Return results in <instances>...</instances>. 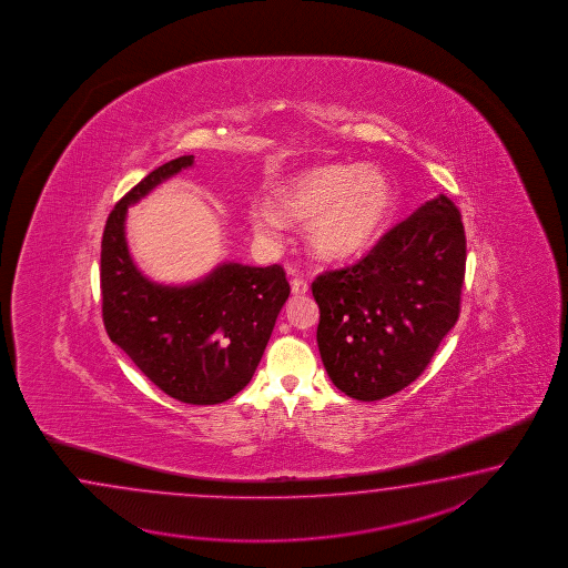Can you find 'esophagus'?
Segmentation results:
<instances>
[{"label": "esophagus", "mask_w": 568, "mask_h": 568, "mask_svg": "<svg viewBox=\"0 0 568 568\" xmlns=\"http://www.w3.org/2000/svg\"><path fill=\"white\" fill-rule=\"evenodd\" d=\"M290 286H292V292H294L296 296H302V294L308 292V282L304 278H298V276L290 280Z\"/></svg>", "instance_id": "esophagus-1"}]
</instances>
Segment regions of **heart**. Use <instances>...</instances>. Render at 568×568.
<instances>
[{
  "label": "heart",
  "instance_id": "heart-1",
  "mask_svg": "<svg viewBox=\"0 0 568 568\" xmlns=\"http://www.w3.org/2000/svg\"><path fill=\"white\" fill-rule=\"evenodd\" d=\"M394 205L386 174L374 166L318 164L292 174L255 206L250 221L264 237H276L282 221H306L314 254L347 260L369 247Z\"/></svg>",
  "mask_w": 568,
  "mask_h": 568
}]
</instances>
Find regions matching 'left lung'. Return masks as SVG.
Returning <instances> with one entry per match:
<instances>
[{"instance_id": "8db88e82", "label": "left lung", "mask_w": 568, "mask_h": 568, "mask_svg": "<svg viewBox=\"0 0 568 568\" xmlns=\"http://www.w3.org/2000/svg\"><path fill=\"white\" fill-rule=\"evenodd\" d=\"M465 262L459 209L440 194L353 266L318 274L316 341L333 384L362 402L410 386L459 318Z\"/></svg>"}]
</instances>
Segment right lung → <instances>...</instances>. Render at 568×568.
Listing matches in <instances>:
<instances>
[{"label": "right lung", "mask_w": 568, "mask_h": 568, "mask_svg": "<svg viewBox=\"0 0 568 568\" xmlns=\"http://www.w3.org/2000/svg\"><path fill=\"white\" fill-rule=\"evenodd\" d=\"M152 170L109 213L101 240V314L109 338L170 398L209 406L250 384L288 298L284 267L223 264L193 286H158L133 266L123 235L128 206L179 170Z\"/></svg>", "instance_id": "add662e5"}]
</instances>
